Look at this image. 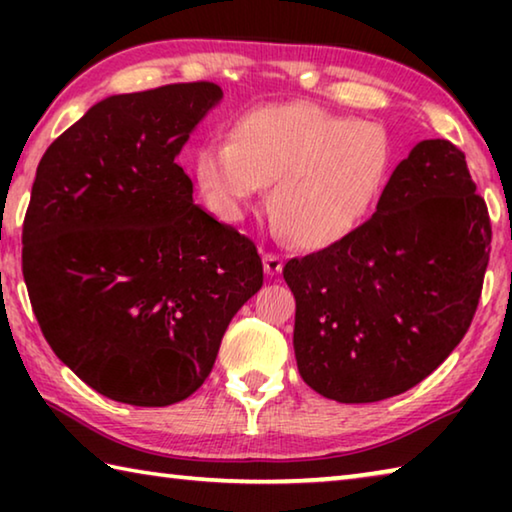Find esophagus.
Returning a JSON list of instances; mask_svg holds the SVG:
<instances>
[{
    "mask_svg": "<svg viewBox=\"0 0 512 512\" xmlns=\"http://www.w3.org/2000/svg\"><path fill=\"white\" fill-rule=\"evenodd\" d=\"M262 266H264L266 275H277L282 271V257L277 253H266L262 257Z\"/></svg>",
    "mask_w": 512,
    "mask_h": 512,
    "instance_id": "esophagus-1",
    "label": "esophagus"
}]
</instances>
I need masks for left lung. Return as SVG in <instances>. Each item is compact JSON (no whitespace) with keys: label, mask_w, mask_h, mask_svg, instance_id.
<instances>
[{"label":"left lung","mask_w":512,"mask_h":512,"mask_svg":"<svg viewBox=\"0 0 512 512\" xmlns=\"http://www.w3.org/2000/svg\"><path fill=\"white\" fill-rule=\"evenodd\" d=\"M221 97L205 81L115 94L38 164L22 228L33 314L56 357L115 402L196 393L264 282L253 241L194 203L176 162Z\"/></svg>","instance_id":"8db88e82"}]
</instances>
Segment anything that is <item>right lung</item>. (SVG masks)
Masks as SVG:
<instances>
[{
  "label": "right lung",
  "mask_w": 512,
  "mask_h": 512,
  "mask_svg": "<svg viewBox=\"0 0 512 512\" xmlns=\"http://www.w3.org/2000/svg\"><path fill=\"white\" fill-rule=\"evenodd\" d=\"M490 239L465 155L445 140L415 144L366 223L284 266L302 379L363 404L429 377L472 323Z\"/></svg>",
  "instance_id": "right-lung-1"
}]
</instances>
